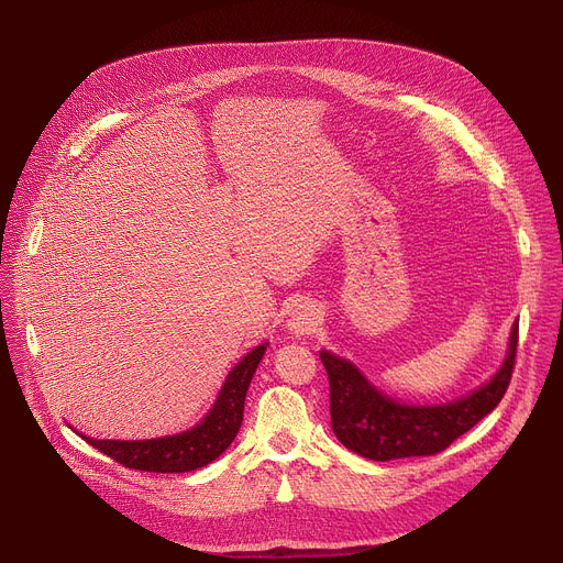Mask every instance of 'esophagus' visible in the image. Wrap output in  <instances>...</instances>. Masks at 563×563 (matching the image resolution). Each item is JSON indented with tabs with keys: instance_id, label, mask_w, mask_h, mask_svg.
I'll list each match as a JSON object with an SVG mask.
<instances>
[{
	"instance_id": "1",
	"label": "esophagus",
	"mask_w": 563,
	"mask_h": 563,
	"mask_svg": "<svg viewBox=\"0 0 563 563\" xmlns=\"http://www.w3.org/2000/svg\"><path fill=\"white\" fill-rule=\"evenodd\" d=\"M318 323H320V309L313 302L305 300L294 307L287 325H289V332H294L296 336H302V334H311L318 328Z\"/></svg>"
}]
</instances>
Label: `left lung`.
Listing matches in <instances>:
<instances>
[{"label": "left lung", "mask_w": 563, "mask_h": 563, "mask_svg": "<svg viewBox=\"0 0 563 563\" xmlns=\"http://www.w3.org/2000/svg\"><path fill=\"white\" fill-rule=\"evenodd\" d=\"M517 343L519 323L512 325L508 356L493 380L454 404L434 408L396 404L350 361L323 350L320 361L330 378L332 430L345 448L374 461L439 454L501 404L512 378Z\"/></svg>", "instance_id": "left-lung-1"}]
</instances>
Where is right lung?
<instances>
[{
	"instance_id": "obj_1",
	"label": "right lung",
	"mask_w": 563,
	"mask_h": 563,
	"mask_svg": "<svg viewBox=\"0 0 563 563\" xmlns=\"http://www.w3.org/2000/svg\"><path fill=\"white\" fill-rule=\"evenodd\" d=\"M265 350L267 345H258L229 372L213 410L194 430H187L176 437L148 439V441H96L91 437H82V439L129 470H144V472L198 470L211 463L213 459H218L235 439L240 423H243L245 396L256 374V367L263 361Z\"/></svg>"
}]
</instances>
